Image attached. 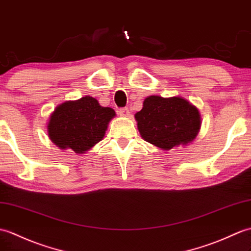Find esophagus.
<instances>
[{
	"label": "esophagus",
	"mask_w": 251,
	"mask_h": 251,
	"mask_svg": "<svg viewBox=\"0 0 251 251\" xmlns=\"http://www.w3.org/2000/svg\"><path fill=\"white\" fill-rule=\"evenodd\" d=\"M129 109H128V108H120L119 109V114L121 115V116H125V118H126V116H128V115H129Z\"/></svg>",
	"instance_id": "esophagus-1"
}]
</instances>
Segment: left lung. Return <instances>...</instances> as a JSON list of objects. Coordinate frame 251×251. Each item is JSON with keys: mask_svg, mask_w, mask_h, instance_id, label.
Listing matches in <instances>:
<instances>
[{"mask_svg": "<svg viewBox=\"0 0 251 251\" xmlns=\"http://www.w3.org/2000/svg\"><path fill=\"white\" fill-rule=\"evenodd\" d=\"M142 138L162 150H171L192 141L200 129L198 109L180 97L145 98L136 113Z\"/></svg>", "mask_w": 251, "mask_h": 251, "instance_id": "8db88e82", "label": "left lung"}]
</instances>
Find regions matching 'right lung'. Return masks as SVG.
<instances>
[{
    "mask_svg": "<svg viewBox=\"0 0 251 251\" xmlns=\"http://www.w3.org/2000/svg\"><path fill=\"white\" fill-rule=\"evenodd\" d=\"M114 115L113 109L99 106L96 99L90 96L66 101L51 115L49 137L63 150L69 148L75 153H84L103 138Z\"/></svg>",
    "mask_w": 251,
    "mask_h": 251,
    "instance_id": "add662e5",
    "label": "right lung"
}]
</instances>
